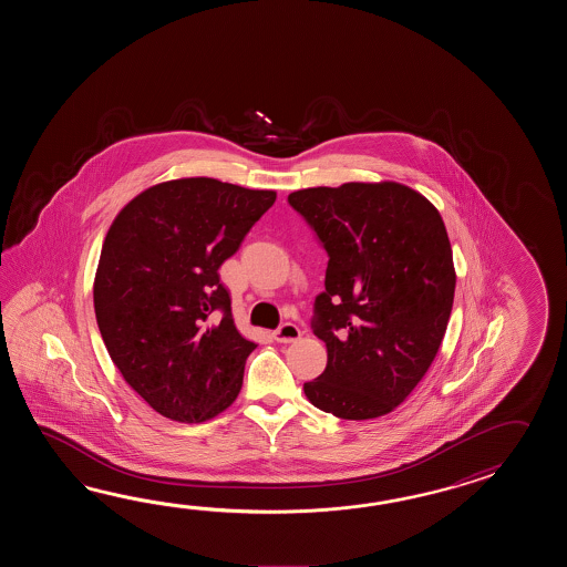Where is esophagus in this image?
<instances>
[{
    "instance_id": "esophagus-1",
    "label": "esophagus",
    "mask_w": 567,
    "mask_h": 567,
    "mask_svg": "<svg viewBox=\"0 0 567 567\" xmlns=\"http://www.w3.org/2000/svg\"><path fill=\"white\" fill-rule=\"evenodd\" d=\"M300 337V328L296 324H291V322H286V324L279 326L278 330L274 332V338H276L278 342H284V344H288V342H296Z\"/></svg>"
}]
</instances>
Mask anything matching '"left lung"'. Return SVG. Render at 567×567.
<instances>
[{"instance_id": "left-lung-1", "label": "left lung", "mask_w": 567, "mask_h": 567, "mask_svg": "<svg viewBox=\"0 0 567 567\" xmlns=\"http://www.w3.org/2000/svg\"><path fill=\"white\" fill-rule=\"evenodd\" d=\"M288 200L328 254L312 320L328 362L303 393L340 420L386 415L410 398L446 334L456 289L446 225L399 182L303 188Z\"/></svg>"}]
</instances>
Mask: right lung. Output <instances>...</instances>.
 <instances>
[{"instance_id": "1", "label": "right lung", "mask_w": 567, "mask_h": 567, "mask_svg": "<svg viewBox=\"0 0 567 567\" xmlns=\"http://www.w3.org/2000/svg\"><path fill=\"white\" fill-rule=\"evenodd\" d=\"M276 203L215 178L150 186L111 223L96 266V324L125 383L172 422L233 405L255 342L241 337L218 267Z\"/></svg>"}]
</instances>
